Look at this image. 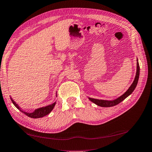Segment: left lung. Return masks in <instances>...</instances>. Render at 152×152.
<instances>
[{
    "label": "left lung",
    "instance_id": "1",
    "mask_svg": "<svg viewBox=\"0 0 152 152\" xmlns=\"http://www.w3.org/2000/svg\"><path fill=\"white\" fill-rule=\"evenodd\" d=\"M136 76H135V78L134 80V82H132V85L129 87V88L127 90L125 93H124L122 96H120V97L118 98L115 99V100H99V99H95V98H92L88 97V99L92 102L93 103L97 105V106H101V107H112L115 106L118 104H120L121 102H122L124 100L128 97V96L134 92V90L136 88V86L137 84V82H138L139 79V76H140V66L138 63V60L137 59V66H136Z\"/></svg>",
    "mask_w": 152,
    "mask_h": 152
}]
</instances>
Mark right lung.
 Here are the masks:
<instances>
[{
    "instance_id": "add662e5",
    "label": "right lung",
    "mask_w": 152,
    "mask_h": 152,
    "mask_svg": "<svg viewBox=\"0 0 152 152\" xmlns=\"http://www.w3.org/2000/svg\"><path fill=\"white\" fill-rule=\"evenodd\" d=\"M10 100H11V101H12V102L13 103V104L15 105L16 108H18L20 112H22L23 113H24V114L26 115L27 116H28L30 118H42L44 116H45V115H48V114H50V113L51 112L52 110L54 109V107L55 106V105H56V102H54L53 104H50V105H48V106L42 107H39V108H37V109L34 110V111L32 112H27L24 111L23 110H22L20 107H19L18 105L16 104L15 102L11 98H10Z\"/></svg>"
}]
</instances>
